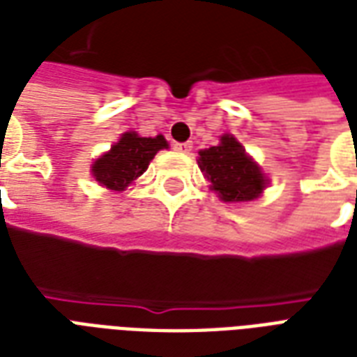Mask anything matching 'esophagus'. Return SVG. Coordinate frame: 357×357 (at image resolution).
<instances>
[{"label": "esophagus", "mask_w": 357, "mask_h": 357, "mask_svg": "<svg viewBox=\"0 0 357 357\" xmlns=\"http://www.w3.org/2000/svg\"><path fill=\"white\" fill-rule=\"evenodd\" d=\"M175 150L181 154H190L192 152V143H175Z\"/></svg>", "instance_id": "1"}]
</instances>
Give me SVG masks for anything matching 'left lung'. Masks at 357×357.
I'll use <instances>...</instances> for the list:
<instances>
[{"label": "left lung", "instance_id": "left-lung-1", "mask_svg": "<svg viewBox=\"0 0 357 357\" xmlns=\"http://www.w3.org/2000/svg\"><path fill=\"white\" fill-rule=\"evenodd\" d=\"M199 169L211 190L226 203H246L261 195L269 184L258 163L233 135H222L220 144L199 150Z\"/></svg>", "mask_w": 357, "mask_h": 357}]
</instances>
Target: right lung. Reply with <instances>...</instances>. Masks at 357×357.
I'll return each instance as SVG.
<instances>
[{"label":"right lung","mask_w":357,"mask_h":357,"mask_svg":"<svg viewBox=\"0 0 357 357\" xmlns=\"http://www.w3.org/2000/svg\"><path fill=\"white\" fill-rule=\"evenodd\" d=\"M167 146L163 135L141 137L135 131H126L109 152L93 162V178L103 188L122 192L149 169L150 160L156 156L158 150Z\"/></svg>","instance_id":"1"}]
</instances>
